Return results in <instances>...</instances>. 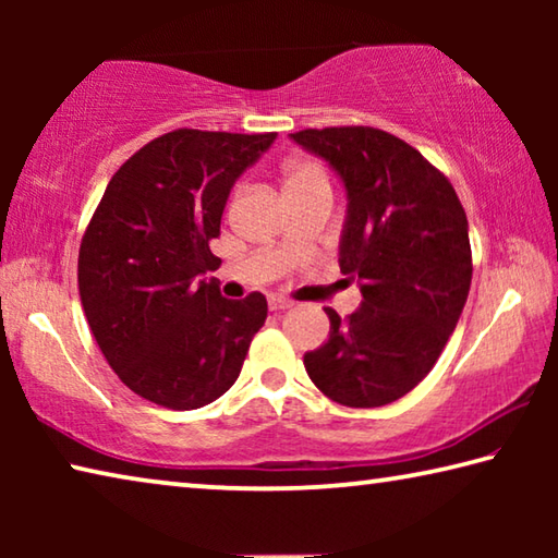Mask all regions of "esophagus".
Instances as JSON below:
<instances>
[{
	"instance_id": "1",
	"label": "esophagus",
	"mask_w": 558,
	"mask_h": 558,
	"mask_svg": "<svg viewBox=\"0 0 558 558\" xmlns=\"http://www.w3.org/2000/svg\"><path fill=\"white\" fill-rule=\"evenodd\" d=\"M268 307L272 310V313H286V310L292 307L290 300H282V298H270L268 300Z\"/></svg>"
}]
</instances>
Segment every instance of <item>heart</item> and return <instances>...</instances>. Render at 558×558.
Returning a JSON list of instances; mask_svg holds the SVG:
<instances>
[{
  "label": "heart",
  "mask_w": 558,
  "mask_h": 558,
  "mask_svg": "<svg viewBox=\"0 0 558 558\" xmlns=\"http://www.w3.org/2000/svg\"><path fill=\"white\" fill-rule=\"evenodd\" d=\"M313 177H323V172L315 165H307V162H295L288 167L286 172V186L292 182H302V179H313Z\"/></svg>",
  "instance_id": "obj_1"
}]
</instances>
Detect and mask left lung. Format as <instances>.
<instances>
[{
  "label": "left lung",
  "instance_id": "obj_1",
  "mask_svg": "<svg viewBox=\"0 0 558 558\" xmlns=\"http://www.w3.org/2000/svg\"><path fill=\"white\" fill-rule=\"evenodd\" d=\"M290 140L332 167L347 192L339 268L362 292L305 369L329 399L374 409L409 393L438 362L465 307L472 256L456 189L418 149L374 128L302 130Z\"/></svg>",
  "mask_w": 558,
  "mask_h": 558
}]
</instances>
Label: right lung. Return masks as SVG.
Here are the masks:
<instances>
[{"instance_id":"1","label":"right lung","mask_w":558,"mask_h":558,"mask_svg":"<svg viewBox=\"0 0 558 558\" xmlns=\"http://www.w3.org/2000/svg\"><path fill=\"white\" fill-rule=\"evenodd\" d=\"M276 137L167 132L106 186L78 253L81 305L112 372L147 401L202 409L239 379L268 302L226 300L204 276L221 263L209 241L235 179Z\"/></svg>"}]
</instances>
